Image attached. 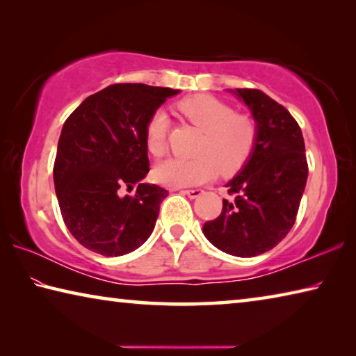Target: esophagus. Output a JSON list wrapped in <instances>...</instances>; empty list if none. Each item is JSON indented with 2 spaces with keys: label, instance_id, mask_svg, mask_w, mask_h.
<instances>
[{
  "label": "esophagus",
  "instance_id": "34e87169",
  "mask_svg": "<svg viewBox=\"0 0 356 356\" xmlns=\"http://www.w3.org/2000/svg\"><path fill=\"white\" fill-rule=\"evenodd\" d=\"M182 193H184V195L188 196V197H191V200H196V197H200L202 195L204 190H201V188H191V190H184Z\"/></svg>",
  "mask_w": 356,
  "mask_h": 356
}]
</instances>
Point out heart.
<instances>
[{"label": "heart", "instance_id": "1", "mask_svg": "<svg viewBox=\"0 0 356 356\" xmlns=\"http://www.w3.org/2000/svg\"><path fill=\"white\" fill-rule=\"evenodd\" d=\"M177 110L195 127L204 131L195 159H170L155 166L154 179L172 188L200 185L221 174H236L248 163L259 140L256 120L209 94L180 100ZM170 118L156 110L146 124V147L160 159L168 150Z\"/></svg>", "mask_w": 356, "mask_h": 356}]
</instances>
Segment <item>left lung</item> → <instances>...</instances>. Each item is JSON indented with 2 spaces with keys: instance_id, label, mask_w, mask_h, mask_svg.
<instances>
[{
  "instance_id": "1",
  "label": "left lung",
  "mask_w": 356,
  "mask_h": 356,
  "mask_svg": "<svg viewBox=\"0 0 356 356\" xmlns=\"http://www.w3.org/2000/svg\"><path fill=\"white\" fill-rule=\"evenodd\" d=\"M232 92L250 108L259 140L248 163L226 185L234 200H222L220 216L202 232L227 254L254 257L275 248L292 229L308 161L300 125L284 106L259 89Z\"/></svg>"
}]
</instances>
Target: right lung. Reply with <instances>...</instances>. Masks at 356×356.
I'll list each match as a JSON object with an SVG mask.
<instances>
[{
  "mask_svg": "<svg viewBox=\"0 0 356 356\" xmlns=\"http://www.w3.org/2000/svg\"><path fill=\"white\" fill-rule=\"evenodd\" d=\"M177 89L111 84L89 95L63 125L53 179L63 220L80 245L124 256L146 242L168 191L149 172L146 124ZM138 184L134 197L122 196Z\"/></svg>",
  "mask_w": 356,
  "mask_h": 356,
  "instance_id": "obj_1",
  "label": "right lung"
}]
</instances>
